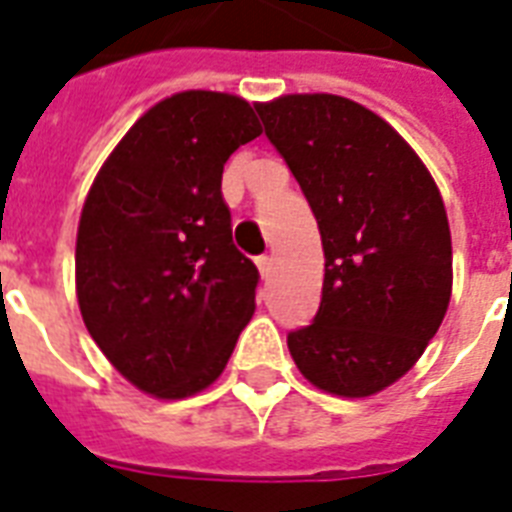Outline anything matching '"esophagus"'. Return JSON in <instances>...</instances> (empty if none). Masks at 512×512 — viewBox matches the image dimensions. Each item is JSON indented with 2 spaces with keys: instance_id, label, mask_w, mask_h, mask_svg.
<instances>
[{
  "instance_id": "esophagus-1",
  "label": "esophagus",
  "mask_w": 512,
  "mask_h": 512,
  "mask_svg": "<svg viewBox=\"0 0 512 512\" xmlns=\"http://www.w3.org/2000/svg\"><path fill=\"white\" fill-rule=\"evenodd\" d=\"M257 268H260V276H263V279H268V276L273 273V257L271 255L257 257Z\"/></svg>"
}]
</instances>
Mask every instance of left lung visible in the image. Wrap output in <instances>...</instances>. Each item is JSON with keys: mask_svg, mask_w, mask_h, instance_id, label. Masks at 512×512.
<instances>
[{"mask_svg": "<svg viewBox=\"0 0 512 512\" xmlns=\"http://www.w3.org/2000/svg\"><path fill=\"white\" fill-rule=\"evenodd\" d=\"M255 108L311 204L327 260L319 311L289 332V353L327 393H380L412 369L449 308L441 193L409 143L353 100L284 95Z\"/></svg>", "mask_w": 512, "mask_h": 512, "instance_id": "left-lung-1", "label": "left lung"}]
</instances>
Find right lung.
<instances>
[{"mask_svg":"<svg viewBox=\"0 0 512 512\" xmlns=\"http://www.w3.org/2000/svg\"><path fill=\"white\" fill-rule=\"evenodd\" d=\"M263 132L247 100L156 103L100 167L76 233V297L106 358L156 398L220 377L255 313V263L233 244L223 167Z\"/></svg>","mask_w":512,"mask_h":512,"instance_id":"1","label":"right lung"}]
</instances>
